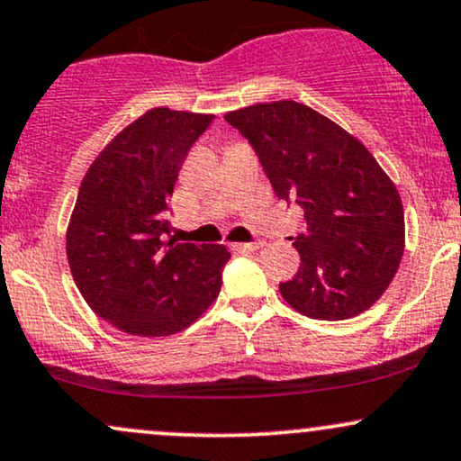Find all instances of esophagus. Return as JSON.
I'll return each instance as SVG.
<instances>
[{
    "instance_id": "obj_1",
    "label": "esophagus",
    "mask_w": 461,
    "mask_h": 461,
    "mask_svg": "<svg viewBox=\"0 0 461 461\" xmlns=\"http://www.w3.org/2000/svg\"><path fill=\"white\" fill-rule=\"evenodd\" d=\"M259 247H262V242H238V245H234L236 251H242V253H249V251H258Z\"/></svg>"
}]
</instances>
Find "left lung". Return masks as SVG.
Returning a JSON list of instances; mask_svg holds the SVG:
<instances>
[{"label":"left lung","instance_id":"obj_1","mask_svg":"<svg viewBox=\"0 0 461 461\" xmlns=\"http://www.w3.org/2000/svg\"><path fill=\"white\" fill-rule=\"evenodd\" d=\"M251 143L276 197L304 210L292 245L301 268L279 285L298 313L348 320L367 312L403 255V206L395 185L357 137L296 101L251 104L225 115Z\"/></svg>","mask_w":461,"mask_h":461}]
</instances>
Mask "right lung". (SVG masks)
<instances>
[{
    "mask_svg": "<svg viewBox=\"0 0 461 461\" xmlns=\"http://www.w3.org/2000/svg\"><path fill=\"white\" fill-rule=\"evenodd\" d=\"M214 115L149 109L98 154L79 186L66 255L92 312L122 332L167 337L191 326L223 284L230 251L169 238V197Z\"/></svg>",
    "mask_w": 461,
    "mask_h": 461,
    "instance_id": "right-lung-1",
    "label": "right lung"
}]
</instances>
